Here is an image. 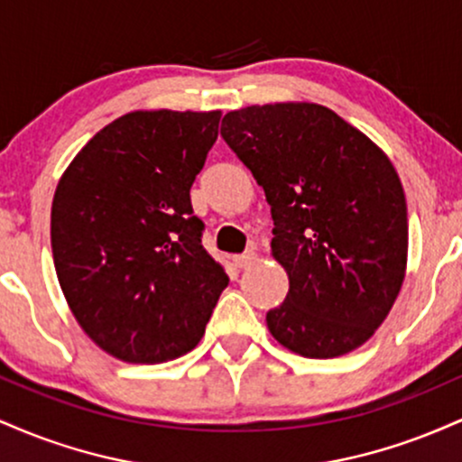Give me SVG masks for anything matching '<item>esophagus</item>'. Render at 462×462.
<instances>
[{
	"label": "esophagus",
	"instance_id": "34e87169",
	"mask_svg": "<svg viewBox=\"0 0 462 462\" xmlns=\"http://www.w3.org/2000/svg\"><path fill=\"white\" fill-rule=\"evenodd\" d=\"M254 261H256V254H254V252H245V254H241V256H235V264L238 269L249 267V264H252Z\"/></svg>",
	"mask_w": 462,
	"mask_h": 462
}]
</instances>
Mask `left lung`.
Wrapping results in <instances>:
<instances>
[{
  "instance_id": "8db88e82",
  "label": "left lung",
  "mask_w": 462,
  "mask_h": 462,
  "mask_svg": "<svg viewBox=\"0 0 462 462\" xmlns=\"http://www.w3.org/2000/svg\"><path fill=\"white\" fill-rule=\"evenodd\" d=\"M221 136L264 190L273 258L289 273L269 332L306 358L363 346L406 272V198L386 153L319 104L232 110Z\"/></svg>"
}]
</instances>
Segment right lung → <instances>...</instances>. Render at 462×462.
Wrapping results in <instances>:
<instances>
[{
  "label": "right lung",
  "instance_id": "right-lung-1",
  "mask_svg": "<svg viewBox=\"0 0 462 462\" xmlns=\"http://www.w3.org/2000/svg\"><path fill=\"white\" fill-rule=\"evenodd\" d=\"M219 119V110L128 113L99 130L58 182V282L110 356L156 365L190 352L227 286L190 206Z\"/></svg>",
  "mask_w": 462,
  "mask_h": 462
}]
</instances>
